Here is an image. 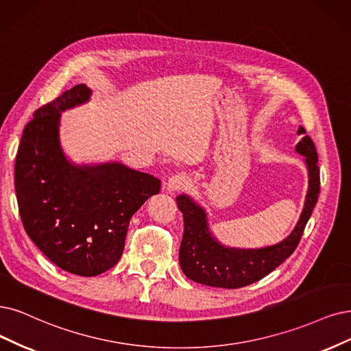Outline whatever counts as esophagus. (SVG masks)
Returning a JSON list of instances; mask_svg holds the SVG:
<instances>
[{
  "label": "esophagus",
  "mask_w": 351,
  "mask_h": 351,
  "mask_svg": "<svg viewBox=\"0 0 351 351\" xmlns=\"http://www.w3.org/2000/svg\"><path fill=\"white\" fill-rule=\"evenodd\" d=\"M186 186H188V178L185 175L178 173V175H173V176L169 178L167 184H166V191L171 192V193L172 192H179V191L185 189Z\"/></svg>",
  "instance_id": "34e87169"
}]
</instances>
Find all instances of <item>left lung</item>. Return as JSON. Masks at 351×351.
<instances>
[{
  "mask_svg": "<svg viewBox=\"0 0 351 351\" xmlns=\"http://www.w3.org/2000/svg\"><path fill=\"white\" fill-rule=\"evenodd\" d=\"M298 134H305V128L300 127ZM296 152L305 156L309 185L300 221L279 244L263 249L226 247L213 237L206 214L201 206L188 195L176 198L178 208L184 214V237L179 249V263L191 280L215 288H243L267 276L295 252L319 193V167L314 141L309 136H304L296 145Z\"/></svg>",
  "mask_w": 351,
  "mask_h": 351,
  "instance_id": "left-lung-1",
  "label": "left lung"
}]
</instances>
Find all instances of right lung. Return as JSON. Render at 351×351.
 I'll return each instance as SVG.
<instances>
[{
  "instance_id": "right-lung-1",
  "label": "right lung",
  "mask_w": 351,
  "mask_h": 351,
  "mask_svg": "<svg viewBox=\"0 0 351 351\" xmlns=\"http://www.w3.org/2000/svg\"><path fill=\"white\" fill-rule=\"evenodd\" d=\"M81 84L34 111L16 156L14 185L25 232L60 269L97 276L124 250L130 218L160 191V179L121 163L77 166L59 141L60 112L89 99Z\"/></svg>"
}]
</instances>
